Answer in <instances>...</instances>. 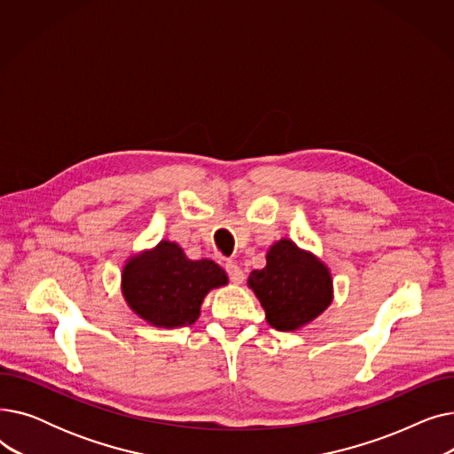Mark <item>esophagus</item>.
<instances>
[{
    "instance_id": "1",
    "label": "esophagus",
    "mask_w": 454,
    "mask_h": 454,
    "mask_svg": "<svg viewBox=\"0 0 454 454\" xmlns=\"http://www.w3.org/2000/svg\"><path fill=\"white\" fill-rule=\"evenodd\" d=\"M224 269H226V272H228V276H230V279H231L235 285H239V283H243V281H245V272L241 270V267H239V265L233 263V261H228V263L224 265Z\"/></svg>"
}]
</instances>
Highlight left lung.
Wrapping results in <instances>:
<instances>
[{"instance_id": "1", "label": "left lung", "mask_w": 454, "mask_h": 454, "mask_svg": "<svg viewBox=\"0 0 454 454\" xmlns=\"http://www.w3.org/2000/svg\"><path fill=\"white\" fill-rule=\"evenodd\" d=\"M248 287L278 331H294L318 315L333 300L329 269L311 252L281 239L267 252V267L252 270Z\"/></svg>"}]
</instances>
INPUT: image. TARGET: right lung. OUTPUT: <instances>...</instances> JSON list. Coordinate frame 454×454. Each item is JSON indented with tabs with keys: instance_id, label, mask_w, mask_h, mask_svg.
I'll list each match as a JSON object with an SVG mask.
<instances>
[{
	"instance_id": "add662e5",
	"label": "right lung",
	"mask_w": 454,
	"mask_h": 454,
	"mask_svg": "<svg viewBox=\"0 0 454 454\" xmlns=\"http://www.w3.org/2000/svg\"><path fill=\"white\" fill-rule=\"evenodd\" d=\"M226 283V272L215 261L187 259L171 241L132 255L121 276L123 296L132 311L167 329L195 324L206 294Z\"/></svg>"
}]
</instances>
